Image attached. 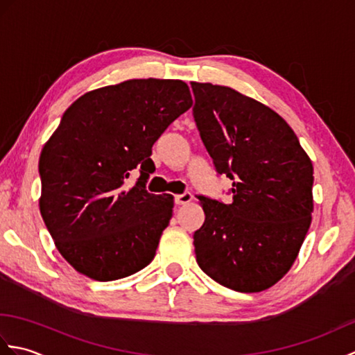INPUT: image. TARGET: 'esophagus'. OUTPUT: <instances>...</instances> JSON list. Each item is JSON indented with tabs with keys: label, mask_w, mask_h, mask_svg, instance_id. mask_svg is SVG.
I'll return each instance as SVG.
<instances>
[{
	"label": "esophagus",
	"mask_w": 355,
	"mask_h": 355,
	"mask_svg": "<svg viewBox=\"0 0 355 355\" xmlns=\"http://www.w3.org/2000/svg\"><path fill=\"white\" fill-rule=\"evenodd\" d=\"M175 205L177 206H183V205H189L192 201V193L191 192H184L182 195H175Z\"/></svg>",
	"instance_id": "esophagus-1"
}]
</instances>
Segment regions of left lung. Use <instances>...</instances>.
<instances>
[{"mask_svg":"<svg viewBox=\"0 0 355 355\" xmlns=\"http://www.w3.org/2000/svg\"><path fill=\"white\" fill-rule=\"evenodd\" d=\"M201 140L232 202L200 197L193 233L200 268L227 288L258 293L288 273L311 224L313 163L297 135L267 105L223 85L191 82Z\"/></svg>","mask_w":355,"mask_h":355,"instance_id":"obj_1","label":"left lung"}]
</instances>
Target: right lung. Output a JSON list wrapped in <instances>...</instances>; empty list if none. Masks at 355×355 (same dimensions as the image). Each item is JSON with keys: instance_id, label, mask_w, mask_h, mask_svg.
<instances>
[{"instance_id": "obj_1", "label": "right lung", "mask_w": 355, "mask_h": 355, "mask_svg": "<svg viewBox=\"0 0 355 355\" xmlns=\"http://www.w3.org/2000/svg\"><path fill=\"white\" fill-rule=\"evenodd\" d=\"M186 82L130 79L88 92L64 112L40 158V210L70 266L107 282L154 259L173 197L145 189L153 145L192 107ZM141 166L139 182L124 186Z\"/></svg>"}]
</instances>
